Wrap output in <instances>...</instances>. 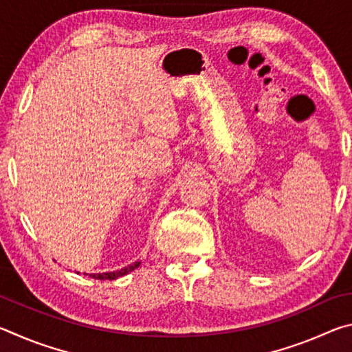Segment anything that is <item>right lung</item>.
I'll return each instance as SVG.
<instances>
[{
	"label": "right lung",
	"instance_id": "obj_1",
	"mask_svg": "<svg viewBox=\"0 0 352 352\" xmlns=\"http://www.w3.org/2000/svg\"><path fill=\"white\" fill-rule=\"evenodd\" d=\"M140 265V262H135L133 265H130V267H126V269H122V270H119V272H109V273H94V275H91L94 279H100V281H102V279H116V278H119V276H124V275H127L129 272H132V270H135L136 267Z\"/></svg>",
	"mask_w": 352,
	"mask_h": 352
}]
</instances>
